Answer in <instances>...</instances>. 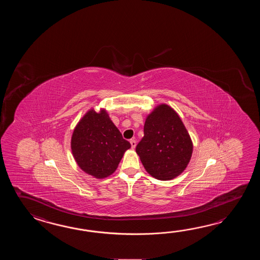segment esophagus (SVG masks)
<instances>
[{
    "label": "esophagus",
    "instance_id": "34e87169",
    "mask_svg": "<svg viewBox=\"0 0 260 260\" xmlns=\"http://www.w3.org/2000/svg\"><path fill=\"white\" fill-rule=\"evenodd\" d=\"M130 144H131L132 149H135V148H136V146H137V142H136V140H135V139H131V140H130Z\"/></svg>",
    "mask_w": 260,
    "mask_h": 260
}]
</instances>
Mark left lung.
Here are the masks:
<instances>
[{"mask_svg":"<svg viewBox=\"0 0 260 260\" xmlns=\"http://www.w3.org/2000/svg\"><path fill=\"white\" fill-rule=\"evenodd\" d=\"M193 145L180 117L160 104L148 115L144 137L136 151L146 171L159 180H171L188 165Z\"/></svg>","mask_w":260,"mask_h":260,"instance_id":"1","label":"left lung"}]
</instances>
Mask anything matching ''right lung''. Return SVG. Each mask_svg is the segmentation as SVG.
I'll return each instance as SVG.
<instances>
[{
  "label": "right lung",
  "instance_id": "right-lung-1",
  "mask_svg": "<svg viewBox=\"0 0 260 260\" xmlns=\"http://www.w3.org/2000/svg\"><path fill=\"white\" fill-rule=\"evenodd\" d=\"M72 154L79 167L95 178L113 174L131 144L123 139L106 110H90L72 134Z\"/></svg>",
  "mask_w": 260,
  "mask_h": 260
}]
</instances>
